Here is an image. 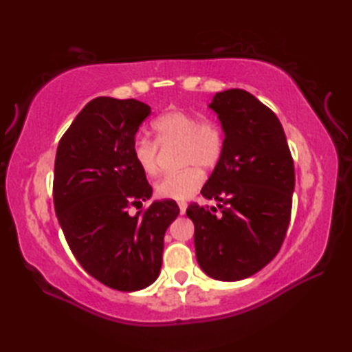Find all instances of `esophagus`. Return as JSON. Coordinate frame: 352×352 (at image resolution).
<instances>
[{
  "label": "esophagus",
  "mask_w": 352,
  "mask_h": 352,
  "mask_svg": "<svg viewBox=\"0 0 352 352\" xmlns=\"http://www.w3.org/2000/svg\"><path fill=\"white\" fill-rule=\"evenodd\" d=\"M178 208H180V214H184V212H186L188 204H186V201H178Z\"/></svg>",
  "instance_id": "esophagus-1"
}]
</instances>
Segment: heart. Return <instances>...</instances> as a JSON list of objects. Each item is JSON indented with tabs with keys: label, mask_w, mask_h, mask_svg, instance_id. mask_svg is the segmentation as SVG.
Returning a JSON list of instances; mask_svg holds the SVG:
<instances>
[{
	"label": "heart",
	"mask_w": 352,
	"mask_h": 352,
	"mask_svg": "<svg viewBox=\"0 0 352 352\" xmlns=\"http://www.w3.org/2000/svg\"><path fill=\"white\" fill-rule=\"evenodd\" d=\"M157 141L162 146L180 144V164L189 166L175 174H168L155 183V194L166 200H186L197 192L205 175L197 166L212 168L222 158L225 135L214 119H201L194 113L172 110L160 115L152 122ZM133 162L146 175H153L158 168V144L138 136L132 144Z\"/></svg>",
	"instance_id": "1"
}]
</instances>
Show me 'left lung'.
I'll use <instances>...</instances> for the list:
<instances>
[{"mask_svg": "<svg viewBox=\"0 0 352 352\" xmlns=\"http://www.w3.org/2000/svg\"><path fill=\"white\" fill-rule=\"evenodd\" d=\"M225 133L222 158L201 188L216 208L189 205L200 269L219 281H241L278 254L290 222L294 160L279 119L248 91L216 93L208 105Z\"/></svg>", "mask_w": 352, "mask_h": 352, "instance_id": "1", "label": "left lung"}]
</instances>
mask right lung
<instances>
[{
  "mask_svg": "<svg viewBox=\"0 0 352 352\" xmlns=\"http://www.w3.org/2000/svg\"><path fill=\"white\" fill-rule=\"evenodd\" d=\"M151 107L136 99L100 96L88 102L58 142L54 208L71 252L88 275L121 292L146 289L162 270L164 233L180 208L153 201L133 162L132 144Z\"/></svg>",
  "mask_w": 352,
  "mask_h": 352,
  "instance_id": "right-lung-1",
  "label": "right lung"
}]
</instances>
